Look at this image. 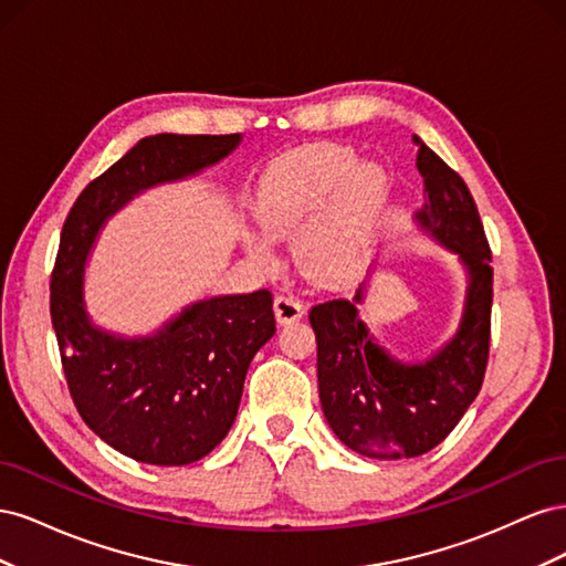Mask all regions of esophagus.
Returning <instances> with one entry per match:
<instances>
[{"mask_svg": "<svg viewBox=\"0 0 566 566\" xmlns=\"http://www.w3.org/2000/svg\"><path fill=\"white\" fill-rule=\"evenodd\" d=\"M273 312H276L279 323H293L304 316V304L290 293H279L273 300Z\"/></svg>", "mask_w": 566, "mask_h": 566, "instance_id": "obj_1", "label": "esophagus"}]
</instances>
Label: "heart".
I'll return each instance as SVG.
<instances>
[{"mask_svg":"<svg viewBox=\"0 0 566 566\" xmlns=\"http://www.w3.org/2000/svg\"><path fill=\"white\" fill-rule=\"evenodd\" d=\"M382 193L385 175L378 165L356 163L345 146L316 144L266 169L254 214L273 241L295 235L293 254L306 276L335 283L354 276L368 260ZM243 245L252 260H271L264 235L250 233Z\"/></svg>","mask_w":566,"mask_h":566,"instance_id":"heart-1","label":"heart"}]
</instances>
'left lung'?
<instances>
[{
  "mask_svg": "<svg viewBox=\"0 0 566 566\" xmlns=\"http://www.w3.org/2000/svg\"><path fill=\"white\" fill-rule=\"evenodd\" d=\"M416 144L424 202L413 221L458 256L468 279L453 337L416 361L389 354L358 316L368 281L352 302L310 312L323 416L345 447L375 460L416 458L447 439L482 389L489 361L493 269L482 219L465 181L418 136Z\"/></svg>",
  "mask_w": 566,
  "mask_h": 566,
  "instance_id": "obj_1",
  "label": "left lung"
}]
</instances>
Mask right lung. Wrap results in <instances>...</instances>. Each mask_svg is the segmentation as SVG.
Segmentation results:
<instances>
[{
    "label": "right lung",
    "mask_w": 566,
    "mask_h": 566,
    "mask_svg": "<svg viewBox=\"0 0 566 566\" xmlns=\"http://www.w3.org/2000/svg\"><path fill=\"white\" fill-rule=\"evenodd\" d=\"M241 134L146 136L94 179L67 214L51 276L67 387L96 437L146 465H188L224 439L254 354L276 333L269 290L186 304L148 335L101 328L84 302V269L108 219L148 188L198 177Z\"/></svg>",
    "instance_id": "right-lung-1"
}]
</instances>
